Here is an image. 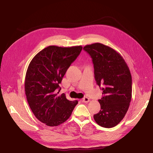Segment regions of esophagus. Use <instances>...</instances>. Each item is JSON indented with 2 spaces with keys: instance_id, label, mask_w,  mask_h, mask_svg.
Segmentation results:
<instances>
[{
  "instance_id": "34e87169",
  "label": "esophagus",
  "mask_w": 153,
  "mask_h": 153,
  "mask_svg": "<svg viewBox=\"0 0 153 153\" xmlns=\"http://www.w3.org/2000/svg\"><path fill=\"white\" fill-rule=\"evenodd\" d=\"M89 99L88 98V97H84V98L82 99V101H83V102H85V103H87V102H89Z\"/></svg>"
}]
</instances>
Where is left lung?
Masks as SVG:
<instances>
[{"mask_svg": "<svg viewBox=\"0 0 153 153\" xmlns=\"http://www.w3.org/2000/svg\"><path fill=\"white\" fill-rule=\"evenodd\" d=\"M92 58L97 84L102 87V97L99 100L100 111L93 116L100 126L110 128L124 118L131 99L130 71L123 57L111 47L101 43L83 47Z\"/></svg>", "mask_w": 153, "mask_h": 153, "instance_id": "obj_1", "label": "left lung"}]
</instances>
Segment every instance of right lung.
Listing matches in <instances>:
<instances>
[{
	"label": "right lung",
	"instance_id": "obj_1",
	"mask_svg": "<svg viewBox=\"0 0 153 153\" xmlns=\"http://www.w3.org/2000/svg\"><path fill=\"white\" fill-rule=\"evenodd\" d=\"M82 48L48 46L29 64L25 78V95L33 114L45 125L57 126L65 122L78 103L68 100L64 93L58 94L64 76Z\"/></svg>",
	"mask_w": 153,
	"mask_h": 153
}]
</instances>
